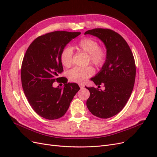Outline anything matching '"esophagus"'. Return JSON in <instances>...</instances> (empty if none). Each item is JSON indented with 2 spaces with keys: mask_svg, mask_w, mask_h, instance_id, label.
<instances>
[{
  "mask_svg": "<svg viewBox=\"0 0 157 157\" xmlns=\"http://www.w3.org/2000/svg\"><path fill=\"white\" fill-rule=\"evenodd\" d=\"M78 85H79V86H80V88H81V89H82V88H83L84 87V85H83L82 84H79Z\"/></svg>",
  "mask_w": 157,
  "mask_h": 157,
  "instance_id": "1",
  "label": "esophagus"
}]
</instances>
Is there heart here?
<instances>
[{
	"label": "heart",
	"instance_id": "1",
	"mask_svg": "<svg viewBox=\"0 0 157 157\" xmlns=\"http://www.w3.org/2000/svg\"><path fill=\"white\" fill-rule=\"evenodd\" d=\"M78 48L88 54V61L98 67L105 63L107 59V52L105 49L99 47L98 42L91 38H84L77 44ZM73 50L71 47L64 48L60 54L61 63L64 67H69L73 63ZM94 73V69L91 66L86 67H74L67 73L70 80L76 82H83Z\"/></svg>",
	"mask_w": 157,
	"mask_h": 157
}]
</instances>
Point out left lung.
Returning <instances> with one entry per match:
<instances>
[{
	"label": "left lung",
	"mask_w": 157,
	"mask_h": 157,
	"mask_svg": "<svg viewBox=\"0 0 157 157\" xmlns=\"http://www.w3.org/2000/svg\"><path fill=\"white\" fill-rule=\"evenodd\" d=\"M99 38L107 49V59L101 69L91 80L105 90L86 87L90 91L86 101L88 110L94 116L108 118L116 115L124 108L134 86L136 64L134 56L126 41L117 32L97 28L84 35Z\"/></svg>",
	"instance_id": "obj_1"
}]
</instances>
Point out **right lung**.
<instances>
[{
  "mask_svg": "<svg viewBox=\"0 0 157 157\" xmlns=\"http://www.w3.org/2000/svg\"><path fill=\"white\" fill-rule=\"evenodd\" d=\"M80 32L54 31L33 41L23 57L21 79L23 92L30 105L46 119L63 117L80 88L76 83H66L63 88H54L63 71L60 54Z\"/></svg>",
  "mask_w": 157,
  "mask_h": 157,
  "instance_id": "obj_1",
  "label": "right lung"
}]
</instances>
